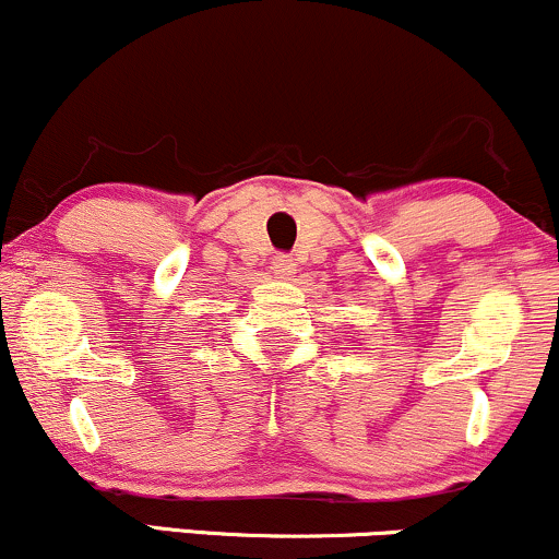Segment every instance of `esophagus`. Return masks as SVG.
<instances>
[{"label":"esophagus","instance_id":"esophagus-1","mask_svg":"<svg viewBox=\"0 0 559 559\" xmlns=\"http://www.w3.org/2000/svg\"><path fill=\"white\" fill-rule=\"evenodd\" d=\"M272 269H274V274H277V277H290L293 272H296V263H293V259L290 255H285V253H280V255H274V261H272Z\"/></svg>","mask_w":559,"mask_h":559}]
</instances>
